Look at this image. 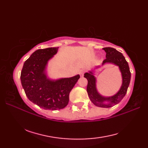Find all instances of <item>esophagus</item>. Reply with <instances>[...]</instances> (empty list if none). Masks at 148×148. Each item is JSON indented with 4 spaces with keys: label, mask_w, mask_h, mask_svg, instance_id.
I'll use <instances>...</instances> for the list:
<instances>
[{
    "label": "esophagus",
    "mask_w": 148,
    "mask_h": 148,
    "mask_svg": "<svg viewBox=\"0 0 148 148\" xmlns=\"http://www.w3.org/2000/svg\"><path fill=\"white\" fill-rule=\"evenodd\" d=\"M84 70H81L80 71V72H79V75L81 76H83V75H84Z\"/></svg>",
    "instance_id": "esophagus-1"
}]
</instances>
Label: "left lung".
<instances>
[{
	"instance_id": "obj_1",
	"label": "left lung",
	"mask_w": 148,
	"mask_h": 148,
	"mask_svg": "<svg viewBox=\"0 0 148 148\" xmlns=\"http://www.w3.org/2000/svg\"><path fill=\"white\" fill-rule=\"evenodd\" d=\"M103 49L106 53V58L103 61L102 65L106 63H112L118 66L122 75L123 83L120 90L114 95L109 97H105L100 95L96 88V78L93 75L92 72L84 74V77L88 80L87 92L91 101L95 106L100 108H109L114 106L121 101L125 96L129 86L131 73L128 62L125 60L121 53L116 49L107 47Z\"/></svg>"
}]
</instances>
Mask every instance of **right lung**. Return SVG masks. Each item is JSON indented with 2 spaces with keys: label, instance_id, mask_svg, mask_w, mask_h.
Listing matches in <instances>:
<instances>
[{
  "label": "right lung",
  "instance_id": "right-lung-1",
  "mask_svg": "<svg viewBox=\"0 0 148 148\" xmlns=\"http://www.w3.org/2000/svg\"><path fill=\"white\" fill-rule=\"evenodd\" d=\"M57 48L37 49L25 62L21 72V82L31 102L46 110L64 108L69 101V93L80 76L52 81L47 78L45 70L49 59Z\"/></svg>",
  "mask_w": 148,
  "mask_h": 148
}]
</instances>
